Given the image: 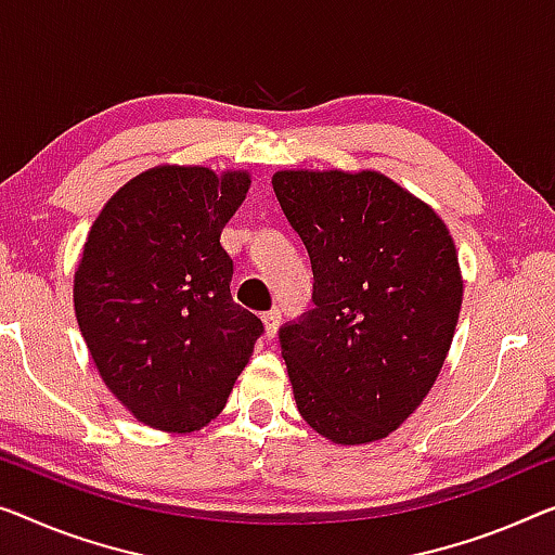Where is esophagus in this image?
I'll return each instance as SVG.
<instances>
[{
    "label": "esophagus",
    "mask_w": 555,
    "mask_h": 555,
    "mask_svg": "<svg viewBox=\"0 0 555 555\" xmlns=\"http://www.w3.org/2000/svg\"><path fill=\"white\" fill-rule=\"evenodd\" d=\"M261 321H263V328H267V336L274 338L276 331H279V324H281V311L271 309V311L263 313Z\"/></svg>",
    "instance_id": "1"
}]
</instances>
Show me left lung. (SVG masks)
Returning <instances> with one entry per match:
<instances>
[{
  "instance_id": "obj_1",
  "label": "left lung",
  "mask_w": 555,
  "mask_h": 555,
  "mask_svg": "<svg viewBox=\"0 0 555 555\" xmlns=\"http://www.w3.org/2000/svg\"><path fill=\"white\" fill-rule=\"evenodd\" d=\"M309 251L313 309L279 328L299 413L341 446L396 431L431 391L459 324V251L431 206L378 171H276Z\"/></svg>"
}]
</instances>
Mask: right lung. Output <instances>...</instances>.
<instances>
[{"label": "right lung", "instance_id": "right-lung-1", "mask_svg": "<svg viewBox=\"0 0 555 555\" xmlns=\"http://www.w3.org/2000/svg\"><path fill=\"white\" fill-rule=\"evenodd\" d=\"M246 171L154 167L127 181L89 231L74 311L99 376L142 424L189 434L217 418L263 324L231 299L221 231Z\"/></svg>", "mask_w": 555, "mask_h": 555}]
</instances>
